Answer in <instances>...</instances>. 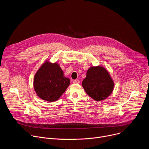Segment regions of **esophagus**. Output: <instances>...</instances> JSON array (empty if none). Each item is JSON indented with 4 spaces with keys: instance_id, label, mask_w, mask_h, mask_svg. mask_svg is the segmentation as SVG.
I'll return each mask as SVG.
<instances>
[{
    "instance_id": "34e87169",
    "label": "esophagus",
    "mask_w": 149,
    "mask_h": 149,
    "mask_svg": "<svg viewBox=\"0 0 149 149\" xmlns=\"http://www.w3.org/2000/svg\"><path fill=\"white\" fill-rule=\"evenodd\" d=\"M73 82L74 84H79V81L78 79H75V80H74Z\"/></svg>"
}]
</instances>
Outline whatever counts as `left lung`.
<instances>
[{
	"mask_svg": "<svg viewBox=\"0 0 149 149\" xmlns=\"http://www.w3.org/2000/svg\"><path fill=\"white\" fill-rule=\"evenodd\" d=\"M82 86L87 94L95 101L107 98L113 92L114 84L109 72L102 66L91 67Z\"/></svg>",
	"mask_w": 149,
	"mask_h": 149,
	"instance_id": "1",
	"label": "left lung"
}]
</instances>
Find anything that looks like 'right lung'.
Here are the masks:
<instances>
[{"mask_svg": "<svg viewBox=\"0 0 149 149\" xmlns=\"http://www.w3.org/2000/svg\"><path fill=\"white\" fill-rule=\"evenodd\" d=\"M70 79L63 75L58 63L45 61L33 78V87L41 99L53 102L58 100L69 86Z\"/></svg>", "mask_w": 149, "mask_h": 149, "instance_id": "1", "label": "right lung"}]
</instances>
